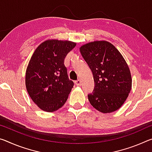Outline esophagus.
<instances>
[{
  "instance_id": "1",
  "label": "esophagus",
  "mask_w": 152,
  "mask_h": 152,
  "mask_svg": "<svg viewBox=\"0 0 152 152\" xmlns=\"http://www.w3.org/2000/svg\"><path fill=\"white\" fill-rule=\"evenodd\" d=\"M75 84L77 86H80L81 85V81L80 79H78V80H77L76 81H75Z\"/></svg>"
}]
</instances>
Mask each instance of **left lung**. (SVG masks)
Wrapping results in <instances>:
<instances>
[{"label": "left lung", "mask_w": 152, "mask_h": 152, "mask_svg": "<svg viewBox=\"0 0 152 152\" xmlns=\"http://www.w3.org/2000/svg\"><path fill=\"white\" fill-rule=\"evenodd\" d=\"M93 75L95 87L88 95L91 105L102 113L118 110L131 90L132 78L124 57L110 42L94 41L80 48Z\"/></svg>", "instance_id": "obj_1"}]
</instances>
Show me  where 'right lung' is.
Returning a JSON list of instances; mask_svg holds the SVG:
<instances>
[{"label":"right lung","instance_id":"obj_1","mask_svg":"<svg viewBox=\"0 0 152 152\" xmlns=\"http://www.w3.org/2000/svg\"><path fill=\"white\" fill-rule=\"evenodd\" d=\"M68 40H48L35 50L26 73V86L30 98L43 111L53 112L66 102L73 88L64 59L76 47Z\"/></svg>","mask_w":152,"mask_h":152}]
</instances>
